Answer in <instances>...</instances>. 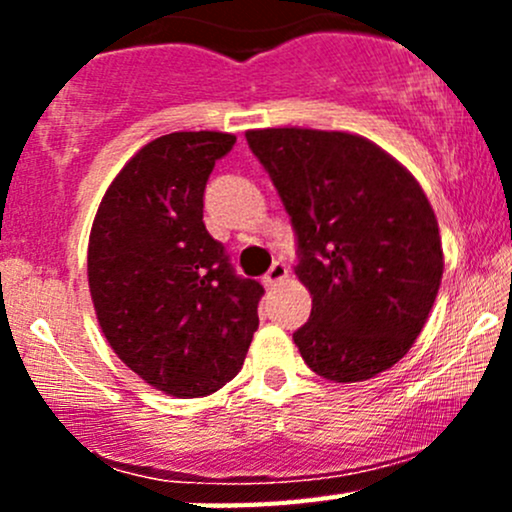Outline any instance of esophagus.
<instances>
[{"label":"esophagus","instance_id":"esophagus-1","mask_svg":"<svg viewBox=\"0 0 512 512\" xmlns=\"http://www.w3.org/2000/svg\"><path fill=\"white\" fill-rule=\"evenodd\" d=\"M286 276H289V269H286V264L274 262L272 269L264 274V286H267V289H274V286H279L281 281L286 279Z\"/></svg>","mask_w":512,"mask_h":512}]
</instances>
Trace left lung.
Masks as SVG:
<instances>
[{"label": "left lung", "instance_id": "1", "mask_svg": "<svg viewBox=\"0 0 512 512\" xmlns=\"http://www.w3.org/2000/svg\"><path fill=\"white\" fill-rule=\"evenodd\" d=\"M298 240L296 276L313 296L293 342L334 383L383 373L411 349L443 279L431 204L402 163L368 139L325 129L245 132Z\"/></svg>", "mask_w": 512, "mask_h": 512}]
</instances>
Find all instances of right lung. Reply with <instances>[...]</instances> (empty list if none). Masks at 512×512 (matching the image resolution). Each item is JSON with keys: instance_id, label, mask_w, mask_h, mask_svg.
<instances>
[{"instance_id": "right-lung-1", "label": "right lung", "mask_w": 512, "mask_h": 512, "mask_svg": "<svg viewBox=\"0 0 512 512\" xmlns=\"http://www.w3.org/2000/svg\"><path fill=\"white\" fill-rule=\"evenodd\" d=\"M236 144L226 132L163 134L105 192L88 238L98 325L129 370L173 397H204L238 375L262 284L233 272L204 226V187Z\"/></svg>"}]
</instances>
